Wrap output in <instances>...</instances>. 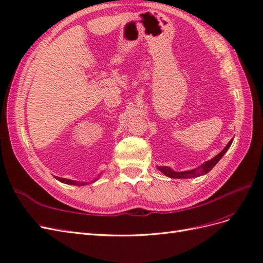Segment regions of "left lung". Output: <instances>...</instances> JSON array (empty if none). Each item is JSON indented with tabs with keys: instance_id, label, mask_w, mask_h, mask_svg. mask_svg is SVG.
Returning <instances> with one entry per match:
<instances>
[{
	"instance_id": "1",
	"label": "left lung",
	"mask_w": 263,
	"mask_h": 263,
	"mask_svg": "<svg viewBox=\"0 0 263 263\" xmlns=\"http://www.w3.org/2000/svg\"><path fill=\"white\" fill-rule=\"evenodd\" d=\"M233 140L234 139L230 140L227 144V146L224 149H222L216 157H214L212 160H210V161H206L204 164H202L201 166H198V168H196V169L190 170V171H182V172L173 171L171 168H169V166H158V169L160 170L163 174H165L166 177L173 178V179H187V178H195V177L203 176V174L209 173L214 168V166L216 165V163L220 160L222 156H224L226 154V151L229 149Z\"/></svg>"
}]
</instances>
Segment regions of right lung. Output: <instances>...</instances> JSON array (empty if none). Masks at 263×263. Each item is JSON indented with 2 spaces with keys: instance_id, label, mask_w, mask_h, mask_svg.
I'll return each instance as SVG.
<instances>
[{
  "instance_id": "add662e5",
  "label": "right lung",
  "mask_w": 263,
  "mask_h": 263,
  "mask_svg": "<svg viewBox=\"0 0 263 263\" xmlns=\"http://www.w3.org/2000/svg\"><path fill=\"white\" fill-rule=\"evenodd\" d=\"M58 181L66 183V184H71V185H85L87 184V182H79V181H73V180H69L65 178H59V177H54Z\"/></svg>"
}]
</instances>
